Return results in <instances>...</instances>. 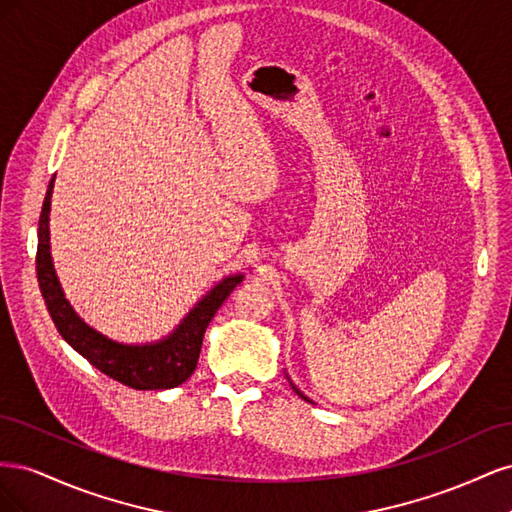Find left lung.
Segmentation results:
<instances>
[{"label":"left lung","mask_w":512,"mask_h":512,"mask_svg":"<svg viewBox=\"0 0 512 512\" xmlns=\"http://www.w3.org/2000/svg\"><path fill=\"white\" fill-rule=\"evenodd\" d=\"M286 378H288V376H286ZM288 382H290V386H292V391H294V393H297V395H299V397H301V399H305V401H309V404H314V401H312V399H309V397H305V395H303V393H301V391H299V389H297V386H294V384H292V380H290V378H288Z\"/></svg>","instance_id":"1"}]
</instances>
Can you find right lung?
<instances>
[{
	"instance_id": "1",
	"label": "right lung",
	"mask_w": 512,
	"mask_h": 512,
	"mask_svg": "<svg viewBox=\"0 0 512 512\" xmlns=\"http://www.w3.org/2000/svg\"><path fill=\"white\" fill-rule=\"evenodd\" d=\"M53 183L44 196V205L38 222V256L36 271L38 284L46 309L55 322L59 335L87 359L96 369L108 378L130 386L136 391H164L175 389L181 382L188 380L198 363L200 348H203V337L209 327L211 318L222 307L228 294L243 282V273H235L224 277L222 282L215 284L203 299L190 309L177 327L156 342L147 344H123L117 339L106 337L98 329L87 324L76 309L66 299L64 288L59 284V277L53 267L51 256V196Z\"/></svg>"
}]
</instances>
